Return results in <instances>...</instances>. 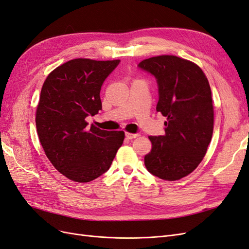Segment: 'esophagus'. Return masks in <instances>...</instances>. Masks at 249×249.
<instances>
[{"mask_svg": "<svg viewBox=\"0 0 249 249\" xmlns=\"http://www.w3.org/2000/svg\"><path fill=\"white\" fill-rule=\"evenodd\" d=\"M139 136V134H131V133H125V137L129 139V140H132L134 138H137Z\"/></svg>", "mask_w": 249, "mask_h": 249, "instance_id": "esophagus-1", "label": "esophagus"}]
</instances>
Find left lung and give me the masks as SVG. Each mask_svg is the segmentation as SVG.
I'll use <instances>...</instances> for the list:
<instances>
[{"label":"left lung","mask_w":249,"mask_h":249,"mask_svg":"<svg viewBox=\"0 0 249 249\" xmlns=\"http://www.w3.org/2000/svg\"><path fill=\"white\" fill-rule=\"evenodd\" d=\"M138 67L155 77L157 111L167 117L165 135L149 136L152 150L144 157L155 177L177 180L198 166L212 139L214 110L205 73L196 64L177 56L143 60Z\"/></svg>","instance_id":"left-lung-1"}]
</instances>
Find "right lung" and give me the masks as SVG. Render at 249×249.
<instances>
[{
	"mask_svg": "<svg viewBox=\"0 0 249 249\" xmlns=\"http://www.w3.org/2000/svg\"><path fill=\"white\" fill-rule=\"evenodd\" d=\"M119 62L73 59L53 71L42 85L37 134L51 163L74 182L104 175L124 142L123 131L101 130L86 122L102 110V85Z\"/></svg>",
	"mask_w": 249,
	"mask_h": 249,
	"instance_id": "1",
	"label": "right lung"
}]
</instances>
